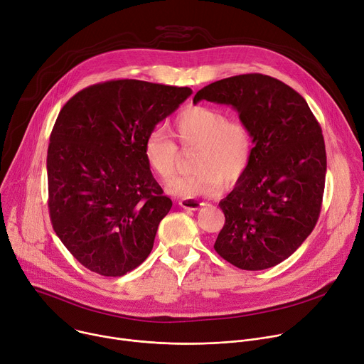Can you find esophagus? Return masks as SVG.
I'll use <instances>...</instances> for the list:
<instances>
[{
  "mask_svg": "<svg viewBox=\"0 0 364 364\" xmlns=\"http://www.w3.org/2000/svg\"><path fill=\"white\" fill-rule=\"evenodd\" d=\"M178 205L186 209V210H197L200 209L202 206H205L203 202H199V200H194V199H183L178 202Z\"/></svg>",
  "mask_w": 364,
  "mask_h": 364,
  "instance_id": "34e87169",
  "label": "esophagus"
}]
</instances>
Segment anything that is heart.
I'll return each mask as SVG.
<instances>
[{
  "label": "heart",
  "mask_w": 364,
  "mask_h": 364,
  "mask_svg": "<svg viewBox=\"0 0 364 364\" xmlns=\"http://www.w3.org/2000/svg\"><path fill=\"white\" fill-rule=\"evenodd\" d=\"M171 135L183 148L197 146L193 174L180 177L168 191L181 197H212L220 193L223 183L230 187L247 173L252 156V135L241 119L209 106H190L176 117ZM149 171L161 181H170L178 162L177 146L159 132L151 134L144 145Z\"/></svg>",
  "instance_id": "obj_1"
}]
</instances>
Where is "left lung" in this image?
Masks as SVG:
<instances>
[{"instance_id":"obj_1","label":"left lung","mask_w":364,"mask_h":364,"mask_svg":"<svg viewBox=\"0 0 364 364\" xmlns=\"http://www.w3.org/2000/svg\"><path fill=\"white\" fill-rule=\"evenodd\" d=\"M232 106L252 135L244 177L219 203L225 225L215 251L241 270H264L290 257L314 230L322 206L326 154L305 98L262 74L212 82L193 103Z\"/></svg>"}]
</instances>
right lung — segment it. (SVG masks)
I'll list each match as a JSON object with an SVG mask.
<instances>
[{"label":"right lung","mask_w":364,"mask_h":364,"mask_svg":"<svg viewBox=\"0 0 364 364\" xmlns=\"http://www.w3.org/2000/svg\"><path fill=\"white\" fill-rule=\"evenodd\" d=\"M191 92L112 80L78 91L59 112L46 159L49 215L85 269L120 277L152 251L173 202L149 171L144 145Z\"/></svg>","instance_id":"right-lung-1"}]
</instances>
